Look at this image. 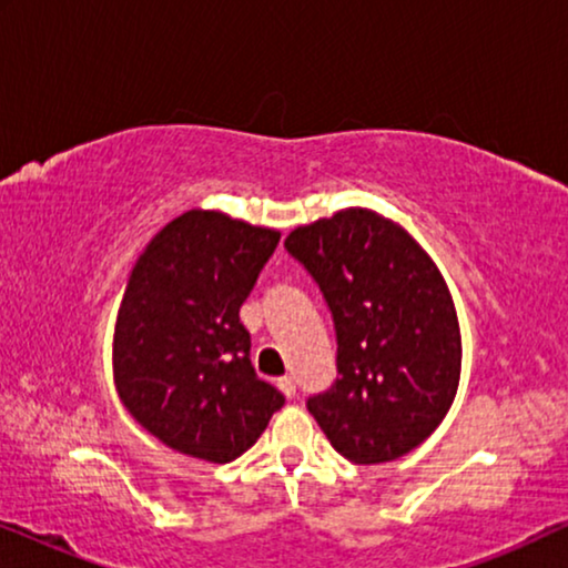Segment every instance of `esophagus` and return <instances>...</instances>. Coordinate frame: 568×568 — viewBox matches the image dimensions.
Listing matches in <instances>:
<instances>
[{"label":"esophagus","instance_id":"1","mask_svg":"<svg viewBox=\"0 0 568 568\" xmlns=\"http://www.w3.org/2000/svg\"><path fill=\"white\" fill-rule=\"evenodd\" d=\"M276 385H278V390L286 395V398H294V395H297V383H294V377H282Z\"/></svg>","mask_w":568,"mask_h":568}]
</instances>
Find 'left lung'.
<instances>
[{
    "label": "left lung",
    "instance_id": "obj_1",
    "mask_svg": "<svg viewBox=\"0 0 568 568\" xmlns=\"http://www.w3.org/2000/svg\"><path fill=\"white\" fill-rule=\"evenodd\" d=\"M286 253L313 276L336 331V369L307 410L352 463H390L437 429L460 379L447 284L414 237L367 209L297 227Z\"/></svg>",
    "mask_w": 568,
    "mask_h": 568
}]
</instances>
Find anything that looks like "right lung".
I'll list each match as a JSON object with an SVG mask.
<instances>
[{
    "mask_svg": "<svg viewBox=\"0 0 568 568\" xmlns=\"http://www.w3.org/2000/svg\"><path fill=\"white\" fill-rule=\"evenodd\" d=\"M278 237L220 212H189L136 261L115 323V387L129 414L175 453L237 460L284 406L255 375L240 323Z\"/></svg>",
    "mask_w": 568,
    "mask_h": 568,
    "instance_id": "right-lung-1",
    "label": "right lung"
}]
</instances>
